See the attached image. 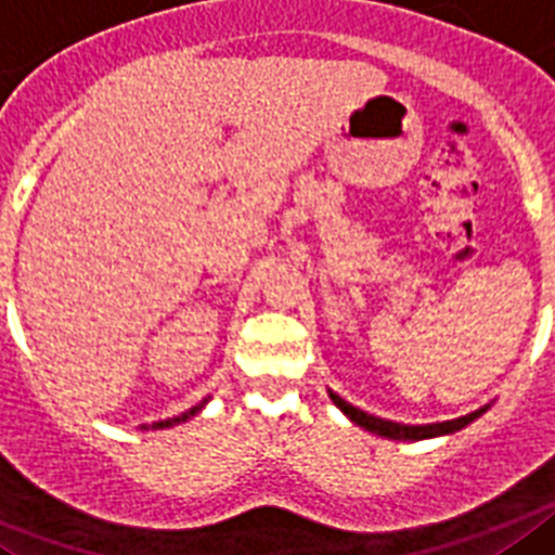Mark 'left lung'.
Here are the masks:
<instances>
[{
    "label": "left lung",
    "instance_id": "8db88e82",
    "mask_svg": "<svg viewBox=\"0 0 555 555\" xmlns=\"http://www.w3.org/2000/svg\"><path fill=\"white\" fill-rule=\"evenodd\" d=\"M332 402L340 408V411L346 413V416L351 418L354 424H360V427H365V430L377 433V436H385V438H393V441H422V438H433V436H444V433H455L461 430V427H466L469 422H475L478 416H483L486 408H480V411L469 413V416H461V418H452V422H438V424H397V422H385V418H377L371 416V413L360 411V408H354V404H349L346 399H340L337 393H330Z\"/></svg>",
    "mask_w": 555,
    "mask_h": 555
}]
</instances>
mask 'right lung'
Masks as SVG:
<instances>
[{
  "instance_id": "obj_1",
  "label": "right lung",
  "mask_w": 555,
  "mask_h": 555,
  "mask_svg": "<svg viewBox=\"0 0 555 555\" xmlns=\"http://www.w3.org/2000/svg\"><path fill=\"white\" fill-rule=\"evenodd\" d=\"M201 408H204V402H201V404H195V408H190V411H186V413H181V416H176V418H167V422H158L156 427H172V424H178V422H186V418H190V416H195V413L201 411Z\"/></svg>"
}]
</instances>
